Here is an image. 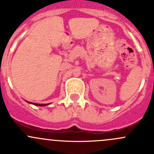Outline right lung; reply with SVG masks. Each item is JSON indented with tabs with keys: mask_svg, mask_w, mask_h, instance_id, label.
I'll return each mask as SVG.
<instances>
[{
	"mask_svg": "<svg viewBox=\"0 0 154 154\" xmlns=\"http://www.w3.org/2000/svg\"><path fill=\"white\" fill-rule=\"evenodd\" d=\"M27 101V100H26ZM27 103H31V104H33L35 105V106H48V105H49L50 103H45V104H38V103H32V102H29V101H27Z\"/></svg>",
	"mask_w": 154,
	"mask_h": 154,
	"instance_id": "add662e5",
	"label": "right lung"
}]
</instances>
